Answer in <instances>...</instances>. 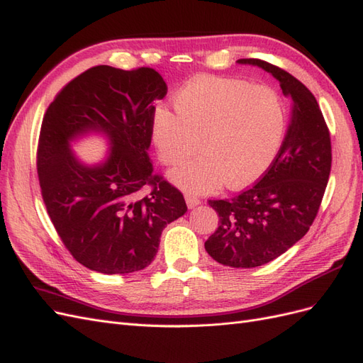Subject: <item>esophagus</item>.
Here are the masks:
<instances>
[{"mask_svg": "<svg viewBox=\"0 0 363 363\" xmlns=\"http://www.w3.org/2000/svg\"><path fill=\"white\" fill-rule=\"evenodd\" d=\"M184 200H186V204H188L189 208H194V207H196V206H199V204L201 203L199 196L191 195V194H186V195H184Z\"/></svg>", "mask_w": 363, "mask_h": 363, "instance_id": "34e87169", "label": "esophagus"}]
</instances>
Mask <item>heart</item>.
<instances>
[{
  "label": "heart",
  "mask_w": 363,
  "mask_h": 363,
  "mask_svg": "<svg viewBox=\"0 0 363 363\" xmlns=\"http://www.w3.org/2000/svg\"><path fill=\"white\" fill-rule=\"evenodd\" d=\"M171 113L152 116V139L164 164H177L199 150L204 155L171 171L189 192H213L225 183L240 189L265 174L288 133V104L271 86L199 77L172 98Z\"/></svg>",
  "instance_id": "b5f03b06"
}]
</instances>
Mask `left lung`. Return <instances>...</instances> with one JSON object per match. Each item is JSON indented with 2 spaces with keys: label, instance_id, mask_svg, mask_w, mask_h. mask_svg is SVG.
<instances>
[{
  "label": "left lung",
  "instance_id": "8db88e82",
  "mask_svg": "<svg viewBox=\"0 0 363 363\" xmlns=\"http://www.w3.org/2000/svg\"><path fill=\"white\" fill-rule=\"evenodd\" d=\"M238 63L269 72L292 100L286 139L272 167L233 199L208 200L219 221L206 251L221 265L256 268L281 256L311 228L330 175L332 144L316 98L300 80L259 59Z\"/></svg>",
  "mask_w": 363,
  "mask_h": 363
}]
</instances>
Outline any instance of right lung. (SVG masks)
I'll return each instance as SVG.
<instances>
[{"instance_id":"add662e5","label":"right lung","mask_w":363,"mask_h":363,"mask_svg":"<svg viewBox=\"0 0 363 363\" xmlns=\"http://www.w3.org/2000/svg\"><path fill=\"white\" fill-rule=\"evenodd\" d=\"M167 83L152 68L100 65L75 77L42 121L38 175L54 228L77 262L128 274L155 260L163 228L188 211L182 192L152 172L148 156L155 101ZM100 133L111 151L100 164L77 160L70 142ZM150 185L152 191H140Z\"/></svg>"}]
</instances>
